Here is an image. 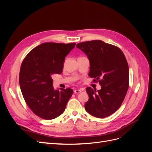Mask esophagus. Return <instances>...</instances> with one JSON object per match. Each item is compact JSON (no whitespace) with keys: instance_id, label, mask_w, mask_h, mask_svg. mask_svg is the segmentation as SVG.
I'll use <instances>...</instances> for the list:
<instances>
[{"instance_id":"esophagus-1","label":"esophagus","mask_w":152,"mask_h":152,"mask_svg":"<svg viewBox=\"0 0 152 152\" xmlns=\"http://www.w3.org/2000/svg\"><path fill=\"white\" fill-rule=\"evenodd\" d=\"M80 92H82L81 89H75L74 91V93L75 94H79V93H80Z\"/></svg>"}]
</instances>
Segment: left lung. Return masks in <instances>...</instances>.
Masks as SVG:
<instances>
[{
    "mask_svg": "<svg viewBox=\"0 0 152 152\" xmlns=\"http://www.w3.org/2000/svg\"><path fill=\"white\" fill-rule=\"evenodd\" d=\"M76 47L89 59V76L102 87L98 91L87 87L86 110L98 118L111 115L120 108L128 90L129 72L125 56L118 48L99 40L79 43Z\"/></svg>",
    "mask_w": 152,
    "mask_h": 152,
    "instance_id": "8db88e82",
    "label": "left lung"
}]
</instances>
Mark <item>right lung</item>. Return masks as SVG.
<instances>
[{
	"instance_id": "obj_1",
	"label": "right lung",
	"mask_w": 152,
	"mask_h": 152,
	"mask_svg": "<svg viewBox=\"0 0 152 152\" xmlns=\"http://www.w3.org/2000/svg\"><path fill=\"white\" fill-rule=\"evenodd\" d=\"M75 44H41L27 54L21 64L19 82L23 96L32 112L40 118L51 120L65 111L73 90H55L52 77L61 73L65 57Z\"/></svg>"
}]
</instances>
